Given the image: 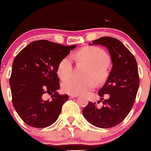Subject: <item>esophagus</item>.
Instances as JSON below:
<instances>
[{"label": "esophagus", "instance_id": "1", "mask_svg": "<svg viewBox=\"0 0 151 151\" xmlns=\"http://www.w3.org/2000/svg\"><path fill=\"white\" fill-rule=\"evenodd\" d=\"M77 96H77V95H71V94H70V95H69V98H70V99L77 98Z\"/></svg>", "mask_w": 151, "mask_h": 151}]
</instances>
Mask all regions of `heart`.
<instances>
[{"instance_id":"heart-1","label":"heart","mask_w":151,"mask_h":151,"mask_svg":"<svg viewBox=\"0 0 151 151\" xmlns=\"http://www.w3.org/2000/svg\"><path fill=\"white\" fill-rule=\"evenodd\" d=\"M79 62L88 66L84 80L70 78L62 84V89L65 93L71 95L86 94L95 88V80L101 82L107 76L106 66L109 63V57L102 50L97 47H85L75 55ZM73 71L72 60L69 56L62 59L58 66V74L62 80L71 77Z\"/></svg>"}]
</instances>
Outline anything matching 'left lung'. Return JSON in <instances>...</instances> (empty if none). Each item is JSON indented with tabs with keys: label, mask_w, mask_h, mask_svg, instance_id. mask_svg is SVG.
Listing matches in <instances>:
<instances>
[{
	"label": "left lung",
	"mask_w": 151,
	"mask_h": 151,
	"mask_svg": "<svg viewBox=\"0 0 151 151\" xmlns=\"http://www.w3.org/2000/svg\"><path fill=\"white\" fill-rule=\"evenodd\" d=\"M92 43L107 48L112 66L106 83L99 91L102 106L98 107L96 103L89 101L83 115L93 126L108 129L122 122L133 106L139 88L137 63L133 54L117 39L104 36ZM104 94H109L107 100L102 98Z\"/></svg>",
	"instance_id": "8db88e82"
}]
</instances>
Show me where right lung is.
<instances>
[{
    "label": "right lung",
    "instance_id": "add662e5",
    "mask_svg": "<svg viewBox=\"0 0 151 151\" xmlns=\"http://www.w3.org/2000/svg\"><path fill=\"white\" fill-rule=\"evenodd\" d=\"M77 45L63 46L47 40L34 41L15 57L9 79L12 104L22 121L45 128L57 121L68 96L59 94L58 66ZM45 93L51 95L45 101Z\"/></svg>",
    "mask_w": 151,
    "mask_h": 151
}]
</instances>
